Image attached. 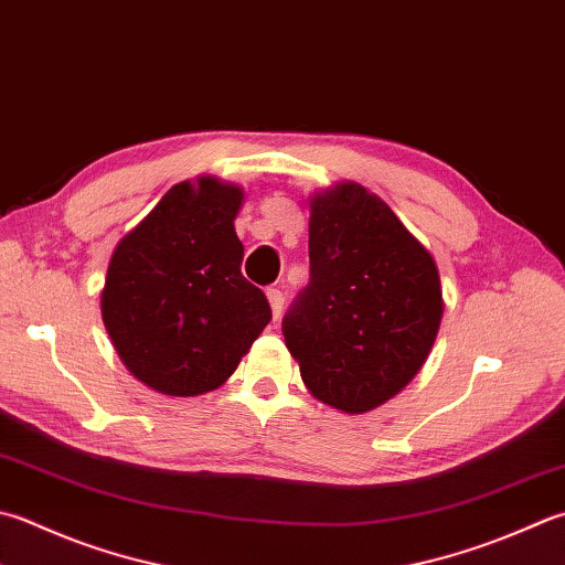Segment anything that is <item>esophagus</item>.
Listing matches in <instances>:
<instances>
[{"instance_id":"esophagus-1","label":"esophagus","mask_w":565,"mask_h":565,"mask_svg":"<svg viewBox=\"0 0 565 565\" xmlns=\"http://www.w3.org/2000/svg\"><path fill=\"white\" fill-rule=\"evenodd\" d=\"M267 301H269V308H271V316L279 318L281 308H284V294L279 289H267Z\"/></svg>"}]
</instances>
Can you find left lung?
I'll list each match as a JSON object with an SVG mask.
<instances>
[{
	"instance_id": "obj_1",
	"label": "left lung",
	"mask_w": 565,
	"mask_h": 565,
	"mask_svg": "<svg viewBox=\"0 0 565 565\" xmlns=\"http://www.w3.org/2000/svg\"><path fill=\"white\" fill-rule=\"evenodd\" d=\"M308 207L311 284L284 318L286 348L318 402L367 414L430 355L444 318L436 259L355 181L313 193Z\"/></svg>"
}]
</instances>
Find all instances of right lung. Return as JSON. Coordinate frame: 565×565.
Wrapping results in <instances>:
<instances>
[{"mask_svg":"<svg viewBox=\"0 0 565 565\" xmlns=\"http://www.w3.org/2000/svg\"><path fill=\"white\" fill-rule=\"evenodd\" d=\"M245 191L215 175L175 183L109 257L99 311L119 360L166 396L217 390L271 311L242 276Z\"/></svg>","mask_w":565,"mask_h":565,"instance_id":"right-lung-1","label":"right lung"}]
</instances>
